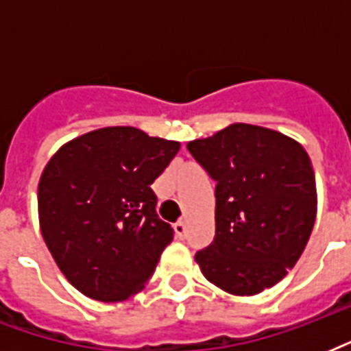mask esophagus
I'll return each mask as SVG.
<instances>
[{"instance_id":"34e87169","label":"esophagus","mask_w":351,"mask_h":351,"mask_svg":"<svg viewBox=\"0 0 351 351\" xmlns=\"http://www.w3.org/2000/svg\"><path fill=\"white\" fill-rule=\"evenodd\" d=\"M175 233H176V239L184 240L187 237V228H186V222L184 220H178L175 224Z\"/></svg>"}]
</instances>
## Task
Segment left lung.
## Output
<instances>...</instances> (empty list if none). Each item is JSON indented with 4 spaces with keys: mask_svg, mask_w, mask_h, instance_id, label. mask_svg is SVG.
<instances>
[{
    "mask_svg": "<svg viewBox=\"0 0 351 351\" xmlns=\"http://www.w3.org/2000/svg\"><path fill=\"white\" fill-rule=\"evenodd\" d=\"M187 149L217 182L215 239L195 255L204 277L233 295L275 286L315 224V175L304 147L266 127L233 123Z\"/></svg>",
    "mask_w": 351,
    "mask_h": 351,
    "instance_id": "1",
    "label": "left lung"
}]
</instances>
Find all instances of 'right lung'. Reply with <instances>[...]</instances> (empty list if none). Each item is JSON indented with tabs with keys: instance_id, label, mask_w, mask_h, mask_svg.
<instances>
[{
	"instance_id": "1",
	"label": "right lung",
	"mask_w": 351,
	"mask_h": 351,
	"mask_svg": "<svg viewBox=\"0 0 351 351\" xmlns=\"http://www.w3.org/2000/svg\"><path fill=\"white\" fill-rule=\"evenodd\" d=\"M178 149L136 127H104L49 160L38 186L41 234L78 291L118 302L147 284L175 234L151 184Z\"/></svg>"
}]
</instances>
